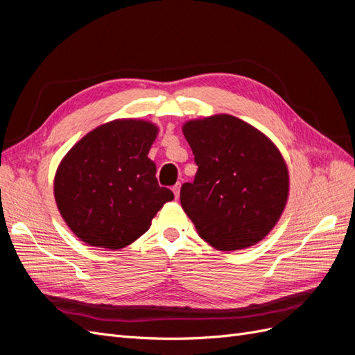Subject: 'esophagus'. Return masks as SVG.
I'll return each mask as SVG.
<instances>
[{"label":"esophagus","mask_w":355,"mask_h":355,"mask_svg":"<svg viewBox=\"0 0 355 355\" xmlns=\"http://www.w3.org/2000/svg\"><path fill=\"white\" fill-rule=\"evenodd\" d=\"M173 192H175V197H176V198H179V192H180V184H176V185L173 187Z\"/></svg>","instance_id":"obj_1"}]
</instances>
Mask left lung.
I'll return each mask as SVG.
<instances>
[{
    "label": "left lung",
    "mask_w": 355,
    "mask_h": 355,
    "mask_svg": "<svg viewBox=\"0 0 355 355\" xmlns=\"http://www.w3.org/2000/svg\"><path fill=\"white\" fill-rule=\"evenodd\" d=\"M198 170L180 204L200 237L222 252L263 240L288 198V170L270 137L237 116L216 114L182 127Z\"/></svg>",
    "instance_id": "obj_1"
}]
</instances>
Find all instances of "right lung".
Listing matches in <instances>:
<instances>
[{
    "label": "right lung",
    "instance_id": "add662e5",
    "mask_svg": "<svg viewBox=\"0 0 355 355\" xmlns=\"http://www.w3.org/2000/svg\"><path fill=\"white\" fill-rule=\"evenodd\" d=\"M158 127L123 118L85 135L62 158L55 200L63 220L85 244L118 250L144 235L157 211L175 198L159 187L148 158Z\"/></svg>",
    "mask_w": 355,
    "mask_h": 355
}]
</instances>
